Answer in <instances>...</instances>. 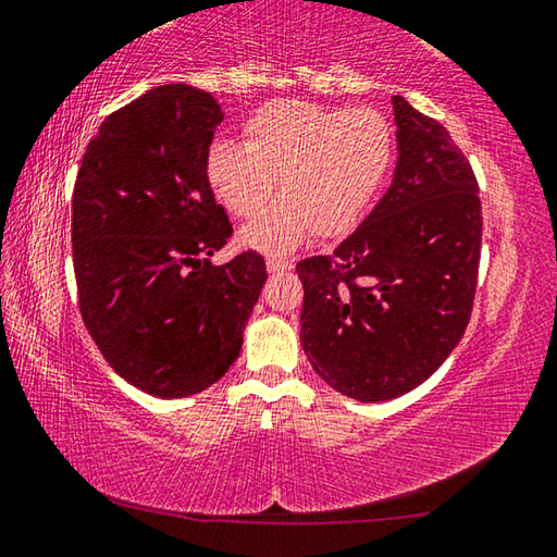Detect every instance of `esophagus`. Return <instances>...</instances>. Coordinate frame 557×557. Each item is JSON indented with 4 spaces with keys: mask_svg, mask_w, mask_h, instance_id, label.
<instances>
[{
    "mask_svg": "<svg viewBox=\"0 0 557 557\" xmlns=\"http://www.w3.org/2000/svg\"><path fill=\"white\" fill-rule=\"evenodd\" d=\"M267 269L271 273H284V271L294 269V263H290V259H284V257H269L267 259Z\"/></svg>",
    "mask_w": 557,
    "mask_h": 557,
    "instance_id": "esophagus-1",
    "label": "esophagus"
}]
</instances>
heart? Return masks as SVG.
<instances>
[{
    "label": "heart",
    "instance_id": "obj_1",
    "mask_svg": "<svg viewBox=\"0 0 557 557\" xmlns=\"http://www.w3.org/2000/svg\"><path fill=\"white\" fill-rule=\"evenodd\" d=\"M394 134L372 107L339 110L300 100L259 107L244 124V146L218 141L208 153V181L234 218L261 220L242 244L263 253H288L310 234H337L372 200L392 163Z\"/></svg>",
    "mask_w": 557,
    "mask_h": 557
}]
</instances>
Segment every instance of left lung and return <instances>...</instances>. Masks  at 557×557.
Segmentation results:
<instances>
[{
  "instance_id": "obj_1",
  "label": "left lung",
  "mask_w": 557,
  "mask_h": 557,
  "mask_svg": "<svg viewBox=\"0 0 557 557\" xmlns=\"http://www.w3.org/2000/svg\"><path fill=\"white\" fill-rule=\"evenodd\" d=\"M398 161L367 220L296 267L300 345L320 379L364 404L421 386L460 343L482 251L480 185L445 126L392 97Z\"/></svg>"
}]
</instances>
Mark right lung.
Masks as SVG:
<instances>
[{
    "label": "right lung",
    "instance_id": "add662e5",
    "mask_svg": "<svg viewBox=\"0 0 557 557\" xmlns=\"http://www.w3.org/2000/svg\"><path fill=\"white\" fill-rule=\"evenodd\" d=\"M222 116L198 87H153L107 116L77 171L83 323L124 382L159 398L200 394L224 376L267 281L257 251L210 261L232 234L208 181Z\"/></svg>",
    "mask_w": 557,
    "mask_h": 557
}]
</instances>
